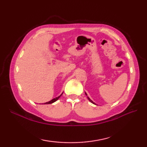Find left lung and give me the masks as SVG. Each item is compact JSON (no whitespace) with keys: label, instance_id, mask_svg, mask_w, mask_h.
<instances>
[{"label":"left lung","instance_id":"left-lung-1","mask_svg":"<svg viewBox=\"0 0 147 147\" xmlns=\"http://www.w3.org/2000/svg\"><path fill=\"white\" fill-rule=\"evenodd\" d=\"M85 94H86V95H86V93H85ZM87 98H88V100H89L90 101V102H92V103H93V104H95V103H94V102H93V101H92V100H90V98L88 97V96H87Z\"/></svg>","mask_w":147,"mask_h":147}]
</instances>
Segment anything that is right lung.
<instances>
[{"mask_svg":"<svg viewBox=\"0 0 147 147\" xmlns=\"http://www.w3.org/2000/svg\"><path fill=\"white\" fill-rule=\"evenodd\" d=\"M62 95V94H61L60 96H58V97H56V98H54V99L51 100V101H49V102H45V104H52V103L55 102V101H57V100L59 98V97H60V96H61Z\"/></svg>","mask_w":147,"mask_h":147,"instance_id":"obj_1","label":"right lung"}]
</instances>
